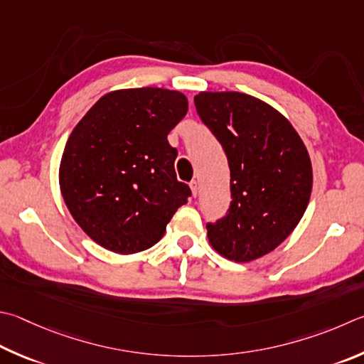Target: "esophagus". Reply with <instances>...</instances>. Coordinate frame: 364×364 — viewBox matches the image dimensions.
Returning <instances> with one entry per match:
<instances>
[{"label": "esophagus", "instance_id": "esophagus-1", "mask_svg": "<svg viewBox=\"0 0 364 364\" xmlns=\"http://www.w3.org/2000/svg\"><path fill=\"white\" fill-rule=\"evenodd\" d=\"M189 186H191V191H193V196H197V191H199V184H197V181L196 180L191 181Z\"/></svg>", "mask_w": 364, "mask_h": 364}]
</instances>
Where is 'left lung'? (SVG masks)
Returning <instances> with one entry per match:
<instances>
[{
	"label": "left lung",
	"mask_w": 364,
	"mask_h": 364,
	"mask_svg": "<svg viewBox=\"0 0 364 364\" xmlns=\"http://www.w3.org/2000/svg\"><path fill=\"white\" fill-rule=\"evenodd\" d=\"M197 114L230 168L228 215L207 224L210 245L235 262L274 251L293 232L312 193L307 148L280 111L242 92H199Z\"/></svg>",
	"instance_id": "obj_1"
}]
</instances>
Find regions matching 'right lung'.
<instances>
[{"mask_svg":"<svg viewBox=\"0 0 364 364\" xmlns=\"http://www.w3.org/2000/svg\"><path fill=\"white\" fill-rule=\"evenodd\" d=\"M188 113L181 92L161 87L113 90L73 129L58 184L79 228L119 255L148 250L191 189L176 180L168 132Z\"/></svg>","mask_w":364,"mask_h":364,"instance_id":"add662e5","label":"right lung"}]
</instances>
